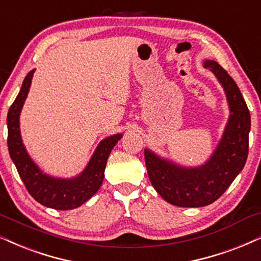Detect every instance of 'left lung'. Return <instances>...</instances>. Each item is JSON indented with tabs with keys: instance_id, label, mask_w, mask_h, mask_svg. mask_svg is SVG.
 <instances>
[{
	"instance_id": "1",
	"label": "left lung",
	"mask_w": 261,
	"mask_h": 261,
	"mask_svg": "<svg viewBox=\"0 0 261 261\" xmlns=\"http://www.w3.org/2000/svg\"><path fill=\"white\" fill-rule=\"evenodd\" d=\"M205 68L215 74L228 100L230 115L222 139L211 157L199 167L182 165L145 148L148 178L158 194L180 207H202L224 193L245 167L248 155L250 114L238 85L216 61Z\"/></svg>"
}]
</instances>
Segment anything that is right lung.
Segmentation results:
<instances>
[{
    "instance_id": "add662e5",
    "label": "right lung",
    "mask_w": 261,
    "mask_h": 261,
    "mask_svg": "<svg viewBox=\"0 0 261 261\" xmlns=\"http://www.w3.org/2000/svg\"><path fill=\"white\" fill-rule=\"evenodd\" d=\"M35 70L32 69L26 75L18 97L7 115V144L9 154L27 191L39 204L62 211L76 208L92 198L100 188L108 157L117 141L122 138V134L117 133L103 139L94 150L86 168L75 177L61 178L43 172L30 157L20 133V114L31 87Z\"/></svg>"
}]
</instances>
